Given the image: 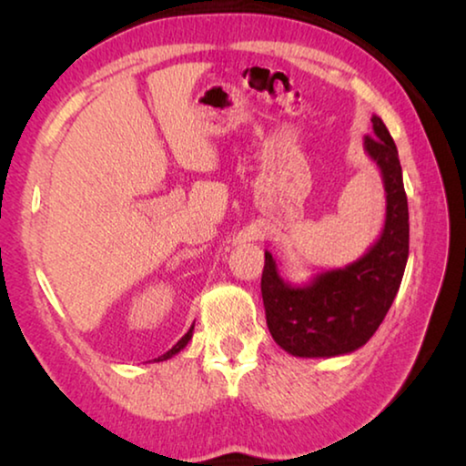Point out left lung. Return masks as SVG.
I'll use <instances>...</instances> for the list:
<instances>
[{
    "label": "left lung",
    "mask_w": 466,
    "mask_h": 466,
    "mask_svg": "<svg viewBox=\"0 0 466 466\" xmlns=\"http://www.w3.org/2000/svg\"><path fill=\"white\" fill-rule=\"evenodd\" d=\"M366 152L382 172L386 224L380 240L360 261L319 275L310 286L283 281L265 252L261 294L275 343L298 358H333L368 343L397 296L409 257V208L397 146L380 116Z\"/></svg>",
    "instance_id": "left-lung-1"
}]
</instances>
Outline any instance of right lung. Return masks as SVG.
<instances>
[{"instance_id":"right-lung-1","label":"right lung","mask_w":466,"mask_h":466,"mask_svg":"<svg viewBox=\"0 0 466 466\" xmlns=\"http://www.w3.org/2000/svg\"><path fill=\"white\" fill-rule=\"evenodd\" d=\"M193 337V327L191 329H188V333L185 335V337H180V341L175 345V347H172V350L170 351H167V353H164V356H160V358H157L156 361H162V360H168V358H172V356H175V353H178L180 350H183V347L188 343V339H191Z\"/></svg>"}]
</instances>
